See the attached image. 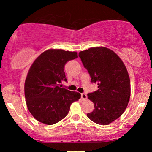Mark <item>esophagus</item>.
<instances>
[{
	"instance_id": "34e87169",
	"label": "esophagus",
	"mask_w": 152,
	"mask_h": 152,
	"mask_svg": "<svg viewBox=\"0 0 152 152\" xmlns=\"http://www.w3.org/2000/svg\"><path fill=\"white\" fill-rule=\"evenodd\" d=\"M81 98L82 100H86L87 99V95L85 93H82L81 94Z\"/></svg>"
}]
</instances>
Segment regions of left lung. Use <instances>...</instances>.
Here are the masks:
<instances>
[{"mask_svg": "<svg viewBox=\"0 0 152 152\" xmlns=\"http://www.w3.org/2000/svg\"><path fill=\"white\" fill-rule=\"evenodd\" d=\"M78 56L91 82L97 83L99 88L87 94L94 104L93 111L87 117L97 124H109L123 114L129 101L131 86L127 68L114 51L104 47L82 51Z\"/></svg>", "mask_w": 152, "mask_h": 152, "instance_id": "obj_1", "label": "left lung"}]
</instances>
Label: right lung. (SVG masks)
Returning <instances> with one entry per match:
<instances>
[{
    "label": "right lung",
    "mask_w": 152,
    "mask_h": 152,
    "mask_svg": "<svg viewBox=\"0 0 152 152\" xmlns=\"http://www.w3.org/2000/svg\"><path fill=\"white\" fill-rule=\"evenodd\" d=\"M78 58L75 51L48 50L43 52L31 66L25 82V96L29 112L38 121L53 125L65 117L71 104L78 101L77 92L60 88L67 82L64 66Z\"/></svg>",
    "instance_id": "1"
}]
</instances>
